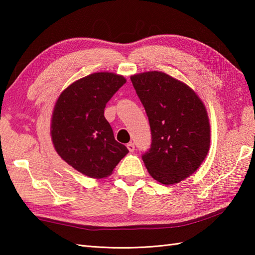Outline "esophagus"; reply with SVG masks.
Wrapping results in <instances>:
<instances>
[{
	"label": "esophagus",
	"mask_w": 255,
	"mask_h": 255,
	"mask_svg": "<svg viewBox=\"0 0 255 255\" xmlns=\"http://www.w3.org/2000/svg\"><path fill=\"white\" fill-rule=\"evenodd\" d=\"M127 148L129 151H130V152H132V151H134V144L132 142H129V143H127Z\"/></svg>",
	"instance_id": "esophagus-1"
}]
</instances>
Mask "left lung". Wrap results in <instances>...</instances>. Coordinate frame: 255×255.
Wrapping results in <instances>:
<instances>
[{
  "label": "left lung",
  "instance_id": "8db88e82",
  "mask_svg": "<svg viewBox=\"0 0 255 255\" xmlns=\"http://www.w3.org/2000/svg\"><path fill=\"white\" fill-rule=\"evenodd\" d=\"M130 79L149 118L151 145L142 154L149 174L164 185L185 180L209 150L210 127L203 102L189 86L163 72Z\"/></svg>",
  "mask_w": 255,
  "mask_h": 255
}]
</instances>
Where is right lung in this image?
Wrapping results in <instances>:
<instances>
[{
    "mask_svg": "<svg viewBox=\"0 0 255 255\" xmlns=\"http://www.w3.org/2000/svg\"><path fill=\"white\" fill-rule=\"evenodd\" d=\"M126 83L122 75L97 72L75 81L59 96L52 113L51 138L58 154L82 174H112L128 149L117 142L104 116L107 102Z\"/></svg>",
    "mask_w": 255,
    "mask_h": 255,
    "instance_id": "1",
    "label": "right lung"
}]
</instances>
